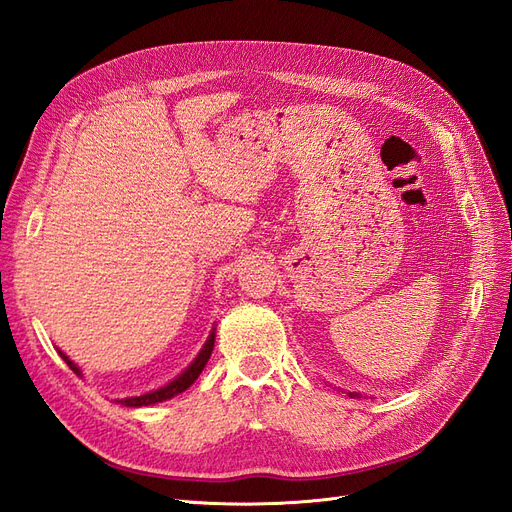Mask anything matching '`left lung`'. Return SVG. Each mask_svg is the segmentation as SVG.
<instances>
[{
	"mask_svg": "<svg viewBox=\"0 0 512 512\" xmlns=\"http://www.w3.org/2000/svg\"><path fill=\"white\" fill-rule=\"evenodd\" d=\"M353 395H355V393H353Z\"/></svg>",
	"mask_w": 512,
	"mask_h": 512,
	"instance_id": "obj_1",
	"label": "left lung"
}]
</instances>
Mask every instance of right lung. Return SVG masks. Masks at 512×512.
<instances>
[{"label":"right lung","instance_id":"obj_1","mask_svg":"<svg viewBox=\"0 0 512 512\" xmlns=\"http://www.w3.org/2000/svg\"><path fill=\"white\" fill-rule=\"evenodd\" d=\"M212 346H214V332L210 334V338H208V342L204 344V349H202V353L195 357V361L193 364L180 374L176 381H172L170 385H166V387H161V389H157V391H151V393H146V395H140V398H127V400H121V404L123 406H148V404H157V402H163V400H170V398H174V395H178V393H183L185 389H189L193 383H195V378L202 374V370H204V366L208 364V359H210V353H212ZM63 359H65V364L70 366V370L72 372H76V374H80V370L72 364V361L65 357L63 353H59Z\"/></svg>","mask_w":512,"mask_h":512}]
</instances>
